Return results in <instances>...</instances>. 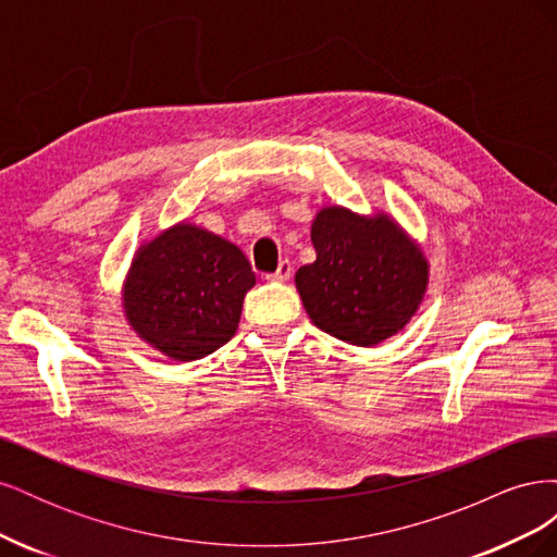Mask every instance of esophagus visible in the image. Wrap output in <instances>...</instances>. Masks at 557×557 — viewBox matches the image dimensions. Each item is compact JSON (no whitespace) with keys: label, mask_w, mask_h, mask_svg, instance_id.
I'll return each mask as SVG.
<instances>
[{"label":"esophagus","mask_w":557,"mask_h":557,"mask_svg":"<svg viewBox=\"0 0 557 557\" xmlns=\"http://www.w3.org/2000/svg\"><path fill=\"white\" fill-rule=\"evenodd\" d=\"M293 276V262L290 260H281L278 262V269L274 274H269L267 281H274V283H285Z\"/></svg>","instance_id":"1"}]
</instances>
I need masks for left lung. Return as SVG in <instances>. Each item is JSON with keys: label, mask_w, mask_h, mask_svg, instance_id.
Returning a JSON list of instances; mask_svg holds the SVG:
<instances>
[{"label": "left lung", "mask_w": 557, "mask_h": 557, "mask_svg": "<svg viewBox=\"0 0 557 557\" xmlns=\"http://www.w3.org/2000/svg\"><path fill=\"white\" fill-rule=\"evenodd\" d=\"M315 262L295 285L311 323L350 346H376L409 325L428 293L430 262L393 215L323 207L311 223Z\"/></svg>", "instance_id": "8db88e82"}]
</instances>
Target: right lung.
<instances>
[{"label":"right lung","mask_w":557,"mask_h":557,"mask_svg":"<svg viewBox=\"0 0 557 557\" xmlns=\"http://www.w3.org/2000/svg\"><path fill=\"white\" fill-rule=\"evenodd\" d=\"M252 285L256 274L239 246L181 221L134 252L123 311L141 342L190 362L232 339Z\"/></svg>","instance_id":"obj_1"}]
</instances>
